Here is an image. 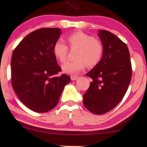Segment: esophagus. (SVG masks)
I'll use <instances>...</instances> for the list:
<instances>
[{
    "label": "esophagus",
    "mask_w": 147,
    "mask_h": 147,
    "mask_svg": "<svg viewBox=\"0 0 147 147\" xmlns=\"http://www.w3.org/2000/svg\"><path fill=\"white\" fill-rule=\"evenodd\" d=\"M78 78V77L76 76H71V80H76Z\"/></svg>",
    "instance_id": "obj_1"
}]
</instances>
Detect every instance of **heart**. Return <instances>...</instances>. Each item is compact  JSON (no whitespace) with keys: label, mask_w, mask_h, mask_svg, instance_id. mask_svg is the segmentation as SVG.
I'll use <instances>...</instances> for the list:
<instances>
[{"label":"heart","mask_w":147,"mask_h":147,"mask_svg":"<svg viewBox=\"0 0 147 147\" xmlns=\"http://www.w3.org/2000/svg\"><path fill=\"white\" fill-rule=\"evenodd\" d=\"M67 40L71 49L78 48L76 58L62 66V71L66 74L76 75L85 69L86 65L90 68L98 65L103 54V47L98 39L90 34L76 31L67 36ZM53 51L56 58L65 62L68 55L69 48L62 41L55 42Z\"/></svg>","instance_id":"1"}]
</instances>
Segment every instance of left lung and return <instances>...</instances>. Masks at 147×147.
<instances>
[{
    "mask_svg": "<svg viewBox=\"0 0 147 147\" xmlns=\"http://www.w3.org/2000/svg\"><path fill=\"white\" fill-rule=\"evenodd\" d=\"M103 47L99 63L86 74L92 79L83 94V104L91 113L103 115L122 100L131 80L132 66L128 47L109 31L98 32Z\"/></svg>",
    "mask_w": 147,
    "mask_h": 147,
    "instance_id": "8db88e82",
    "label": "left lung"
}]
</instances>
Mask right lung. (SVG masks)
Segmentation results:
<instances>
[{"label": "right lung", "mask_w": 147, "mask_h": 147, "mask_svg": "<svg viewBox=\"0 0 147 147\" xmlns=\"http://www.w3.org/2000/svg\"><path fill=\"white\" fill-rule=\"evenodd\" d=\"M61 34L57 28L36 30L26 36L11 56V85L16 94L29 109L47 113L58 103L71 78L57 76V65L53 48Z\"/></svg>", "instance_id": "obj_1"}]
</instances>
